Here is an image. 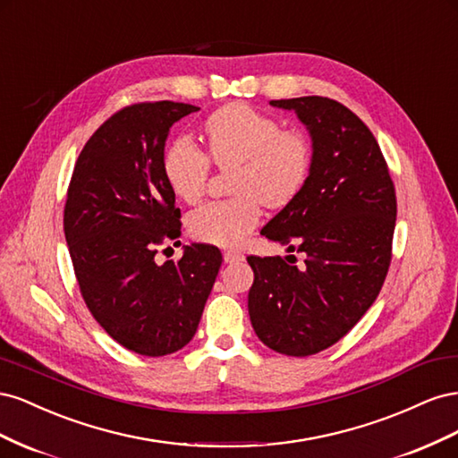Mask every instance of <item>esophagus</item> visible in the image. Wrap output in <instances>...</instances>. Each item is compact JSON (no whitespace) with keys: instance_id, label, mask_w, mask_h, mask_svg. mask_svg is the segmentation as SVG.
I'll use <instances>...</instances> for the list:
<instances>
[{"instance_id":"34e87169","label":"esophagus","mask_w":458,"mask_h":458,"mask_svg":"<svg viewBox=\"0 0 458 458\" xmlns=\"http://www.w3.org/2000/svg\"><path fill=\"white\" fill-rule=\"evenodd\" d=\"M224 259H225L227 263L241 261V259H242V254L237 252V250H225V252H224Z\"/></svg>"}]
</instances>
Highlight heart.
Wrapping results in <instances>:
<instances>
[{
	"mask_svg": "<svg viewBox=\"0 0 458 458\" xmlns=\"http://www.w3.org/2000/svg\"><path fill=\"white\" fill-rule=\"evenodd\" d=\"M208 152L191 137H177L165 148L162 170L177 199L195 204L206 192L212 164L231 170L233 199L208 202L187 217L189 234L199 242L237 246L261 217V202L284 208L306 187L313 145L296 126L246 103L217 108L204 123Z\"/></svg>",
	"mask_w": 458,
	"mask_h": 458,
	"instance_id": "b5f03b06",
	"label": "heart"
}]
</instances>
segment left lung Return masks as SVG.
I'll use <instances>...</instances> for the list:
<instances>
[{
	"instance_id": "1",
	"label": "left lung",
	"mask_w": 458,
	"mask_h": 458,
	"mask_svg": "<svg viewBox=\"0 0 458 458\" xmlns=\"http://www.w3.org/2000/svg\"><path fill=\"white\" fill-rule=\"evenodd\" d=\"M271 105L293 108L310 128L313 164L306 187L261 234L303 263L294 254L248 256V313L267 348L308 357L348 335L380 294L397 199L377 140L348 106L318 95Z\"/></svg>"
}]
</instances>
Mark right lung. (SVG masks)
<instances>
[{
	"instance_id": "1",
	"label": "right lung",
	"mask_w": 458,
	"mask_h": 458,
	"mask_svg": "<svg viewBox=\"0 0 458 458\" xmlns=\"http://www.w3.org/2000/svg\"><path fill=\"white\" fill-rule=\"evenodd\" d=\"M197 110L174 101L120 108L81 148L66 192L63 224L80 294L110 338L147 357L192 340L224 259L210 244L185 246L162 266L155 259L182 233L164 143Z\"/></svg>"
}]
</instances>
